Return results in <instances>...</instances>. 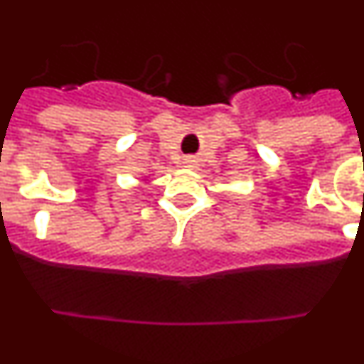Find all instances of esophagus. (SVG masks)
<instances>
[{
    "label": "esophagus",
    "instance_id": "34e87169",
    "mask_svg": "<svg viewBox=\"0 0 364 364\" xmlns=\"http://www.w3.org/2000/svg\"><path fill=\"white\" fill-rule=\"evenodd\" d=\"M195 162H197V160L189 156V159H186V167H195Z\"/></svg>",
    "mask_w": 364,
    "mask_h": 364
}]
</instances>
